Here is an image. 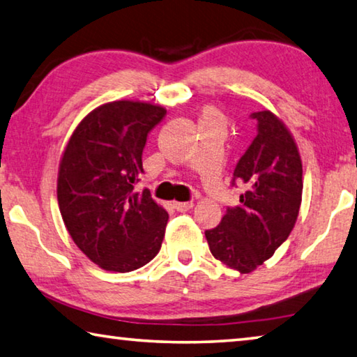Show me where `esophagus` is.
<instances>
[{
    "instance_id": "obj_1",
    "label": "esophagus",
    "mask_w": 357,
    "mask_h": 357,
    "mask_svg": "<svg viewBox=\"0 0 357 357\" xmlns=\"http://www.w3.org/2000/svg\"><path fill=\"white\" fill-rule=\"evenodd\" d=\"M193 208L192 202H176L174 203V209L179 211V213H187V211Z\"/></svg>"
}]
</instances>
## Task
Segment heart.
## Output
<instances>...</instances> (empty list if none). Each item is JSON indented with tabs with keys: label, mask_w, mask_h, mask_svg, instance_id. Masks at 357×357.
I'll return each instance as SVG.
<instances>
[{
	"label": "heart",
	"mask_w": 357,
	"mask_h": 357,
	"mask_svg": "<svg viewBox=\"0 0 357 357\" xmlns=\"http://www.w3.org/2000/svg\"><path fill=\"white\" fill-rule=\"evenodd\" d=\"M200 124H202V128L203 126H222V128H225L227 119L219 110H217V108L206 107V108H203V112H202Z\"/></svg>",
	"instance_id": "heart-1"
}]
</instances>
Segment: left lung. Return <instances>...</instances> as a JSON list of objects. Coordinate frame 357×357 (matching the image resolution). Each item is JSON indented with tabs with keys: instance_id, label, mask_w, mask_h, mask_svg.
Masks as SVG:
<instances>
[{
	"instance_id": "1",
	"label": "left lung",
	"mask_w": 357,
	"mask_h": 357,
	"mask_svg": "<svg viewBox=\"0 0 357 357\" xmlns=\"http://www.w3.org/2000/svg\"><path fill=\"white\" fill-rule=\"evenodd\" d=\"M258 134L233 173L241 204L206 229L209 250L241 274H249L274 255L298 220L302 202V162L287 126L269 110L250 114Z\"/></svg>"
}]
</instances>
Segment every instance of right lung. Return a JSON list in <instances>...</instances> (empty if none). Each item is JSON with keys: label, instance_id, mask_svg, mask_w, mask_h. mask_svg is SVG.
Instances as JSON below:
<instances>
[{"label": "right lung", "instance_id": "1", "mask_svg": "<svg viewBox=\"0 0 357 357\" xmlns=\"http://www.w3.org/2000/svg\"><path fill=\"white\" fill-rule=\"evenodd\" d=\"M167 110L138 100L94 108L77 126L59 162L58 204L78 249L105 271L130 273L160 250L167 211L134 187L151 130Z\"/></svg>", "mask_w": 357, "mask_h": 357}]
</instances>
